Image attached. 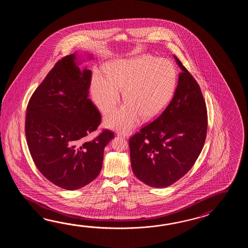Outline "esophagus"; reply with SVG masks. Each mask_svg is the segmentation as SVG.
<instances>
[{
  "instance_id": "esophagus-1",
  "label": "esophagus",
  "mask_w": 248,
  "mask_h": 248,
  "mask_svg": "<svg viewBox=\"0 0 248 248\" xmlns=\"http://www.w3.org/2000/svg\"><path fill=\"white\" fill-rule=\"evenodd\" d=\"M118 135L124 137V138H129L132 134L131 132H121V133H118Z\"/></svg>"
}]
</instances>
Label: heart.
Masks as SVG:
<instances>
[{
	"mask_svg": "<svg viewBox=\"0 0 248 248\" xmlns=\"http://www.w3.org/2000/svg\"><path fill=\"white\" fill-rule=\"evenodd\" d=\"M177 73L166 59L142 55L118 60L107 68V76L96 72L91 80V94L104 113L111 111L120 101V91L126 103L106 117V126L127 131L140 117L151 121L160 115L174 97Z\"/></svg>",
	"mask_w": 248,
	"mask_h": 248,
	"instance_id": "heart-1",
	"label": "heart"
}]
</instances>
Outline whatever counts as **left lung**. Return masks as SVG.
<instances>
[{"instance_id":"8db88e82","label":"left lung","mask_w":248,"mask_h":248,"mask_svg":"<svg viewBox=\"0 0 248 248\" xmlns=\"http://www.w3.org/2000/svg\"><path fill=\"white\" fill-rule=\"evenodd\" d=\"M182 70L174 97L161 115L129 139L132 170L145 185L165 188L194 165L206 140V107L201 88Z\"/></svg>"}]
</instances>
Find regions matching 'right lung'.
Wrapping results in <instances>:
<instances>
[{"label": "right lung", "mask_w": 248, "mask_h": 248, "mask_svg": "<svg viewBox=\"0 0 248 248\" xmlns=\"http://www.w3.org/2000/svg\"><path fill=\"white\" fill-rule=\"evenodd\" d=\"M85 58L77 52L59 60L32 94L26 116V137L37 169L48 181L65 190H78L100 173L104 150L114 134L104 130L88 136L101 122L89 98L91 71L79 68Z\"/></svg>", "instance_id": "1"}]
</instances>
